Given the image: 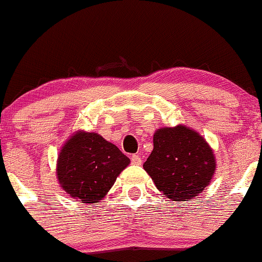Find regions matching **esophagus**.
I'll return each instance as SVG.
<instances>
[{
	"label": "esophagus",
	"instance_id": "esophagus-1",
	"mask_svg": "<svg viewBox=\"0 0 262 262\" xmlns=\"http://www.w3.org/2000/svg\"><path fill=\"white\" fill-rule=\"evenodd\" d=\"M131 163L134 164V165H141L142 160H141V158H140L139 155H132L131 156Z\"/></svg>",
	"mask_w": 262,
	"mask_h": 262
}]
</instances>
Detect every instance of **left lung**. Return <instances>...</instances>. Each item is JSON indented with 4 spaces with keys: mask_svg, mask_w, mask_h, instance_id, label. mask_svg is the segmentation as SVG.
I'll list each match as a JSON object with an SVG mask.
<instances>
[{
    "mask_svg": "<svg viewBox=\"0 0 262 262\" xmlns=\"http://www.w3.org/2000/svg\"><path fill=\"white\" fill-rule=\"evenodd\" d=\"M144 169L156 188L175 202L198 195L215 171L214 154L208 142L187 126L159 128Z\"/></svg>",
    "mask_w": 262,
    "mask_h": 262,
    "instance_id": "8db88e82",
    "label": "left lung"
}]
</instances>
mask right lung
Listing matches in <instances>:
<instances>
[{
    "mask_svg": "<svg viewBox=\"0 0 262 262\" xmlns=\"http://www.w3.org/2000/svg\"><path fill=\"white\" fill-rule=\"evenodd\" d=\"M128 164L130 159L101 135L78 131L61 147L56 177L71 198L97 203Z\"/></svg>",
    "mask_w": 262,
    "mask_h": 262,
    "instance_id": "obj_1",
    "label": "right lung"
}]
</instances>
